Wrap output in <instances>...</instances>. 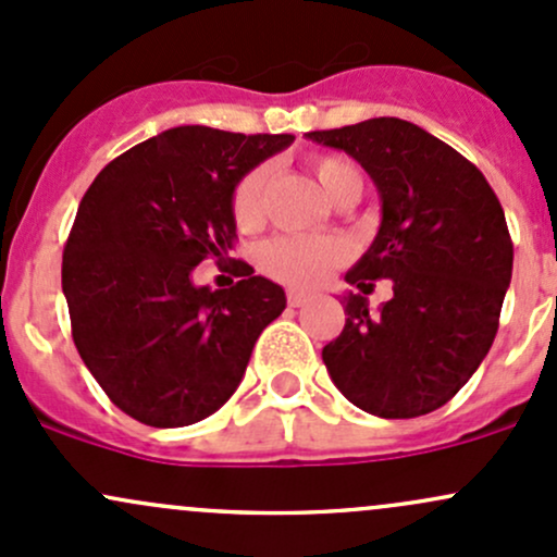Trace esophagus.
<instances>
[{"instance_id": "34e87169", "label": "esophagus", "mask_w": 557, "mask_h": 557, "mask_svg": "<svg viewBox=\"0 0 557 557\" xmlns=\"http://www.w3.org/2000/svg\"><path fill=\"white\" fill-rule=\"evenodd\" d=\"M308 300H310V295H305V292H297V289L286 292V302H289L292 308H302Z\"/></svg>"}]
</instances>
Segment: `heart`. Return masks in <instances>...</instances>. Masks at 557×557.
Returning a JSON list of instances; mask_svg holds the SVG:
<instances>
[{
  "label": "heart",
  "mask_w": 557,
  "mask_h": 557,
  "mask_svg": "<svg viewBox=\"0 0 557 557\" xmlns=\"http://www.w3.org/2000/svg\"><path fill=\"white\" fill-rule=\"evenodd\" d=\"M313 175L329 201L339 199L345 190L361 194V172L343 157H321L313 161ZM265 196V170H252L242 177L233 190V220L238 228L249 231L262 218ZM345 260V247L334 238L319 236H276L262 244L257 265L265 276L295 289H313Z\"/></svg>",
  "instance_id": "heart-1"
}]
</instances>
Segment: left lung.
Masks as SVG:
<instances>
[{
	"mask_svg": "<svg viewBox=\"0 0 557 557\" xmlns=\"http://www.w3.org/2000/svg\"><path fill=\"white\" fill-rule=\"evenodd\" d=\"M369 172L382 201L372 247L345 281L368 294L391 277L376 314L343 295L345 329L321 350L350 404L385 420L441 409L481 367L499 329L512 242L499 199L462 153L396 116L305 135Z\"/></svg>",
	"mask_w": 557,
	"mask_h": 557,
	"instance_id": "1",
	"label": "left lung"
}]
</instances>
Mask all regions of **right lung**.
Masks as SVG:
<instances>
[{"label":"right lung","instance_id":"1","mask_svg":"<svg viewBox=\"0 0 557 557\" xmlns=\"http://www.w3.org/2000/svg\"><path fill=\"white\" fill-rule=\"evenodd\" d=\"M295 135L166 129L113 159L89 185L63 249V295L82 361L124 414L183 428L214 414L247 372L284 289L233 260L231 289L194 268L231 260L233 190Z\"/></svg>","mask_w":557,"mask_h":557}]
</instances>
